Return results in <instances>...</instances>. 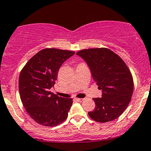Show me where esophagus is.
Wrapping results in <instances>:
<instances>
[{
  "instance_id": "esophagus-1",
  "label": "esophagus",
  "mask_w": 151,
  "mask_h": 151,
  "mask_svg": "<svg viewBox=\"0 0 151 151\" xmlns=\"http://www.w3.org/2000/svg\"><path fill=\"white\" fill-rule=\"evenodd\" d=\"M74 100L77 101H79V102H81V101H83V99H78V98H74Z\"/></svg>"
}]
</instances>
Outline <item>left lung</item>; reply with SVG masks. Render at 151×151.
I'll return each mask as SVG.
<instances>
[{"label":"left lung","instance_id":"obj_1","mask_svg":"<svg viewBox=\"0 0 151 151\" xmlns=\"http://www.w3.org/2000/svg\"><path fill=\"white\" fill-rule=\"evenodd\" d=\"M89 67L102 97L93 99L96 108L88 115L98 122L117 119L127 108L134 90L129 69L119 55L106 48L83 49L77 52Z\"/></svg>","mask_w":151,"mask_h":151}]
</instances>
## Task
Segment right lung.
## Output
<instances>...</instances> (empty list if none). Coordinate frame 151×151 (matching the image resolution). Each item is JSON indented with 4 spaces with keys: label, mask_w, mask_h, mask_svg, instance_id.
<instances>
[{
    "label": "right lung",
    "mask_w": 151,
    "mask_h": 151,
    "mask_svg": "<svg viewBox=\"0 0 151 151\" xmlns=\"http://www.w3.org/2000/svg\"><path fill=\"white\" fill-rule=\"evenodd\" d=\"M74 53L60 49H43L22 70L19 77L22 103L28 115L38 124L55 127L68 117L72 99L59 97L50 89L55 83L62 64Z\"/></svg>",
    "instance_id": "add662e5"
}]
</instances>
